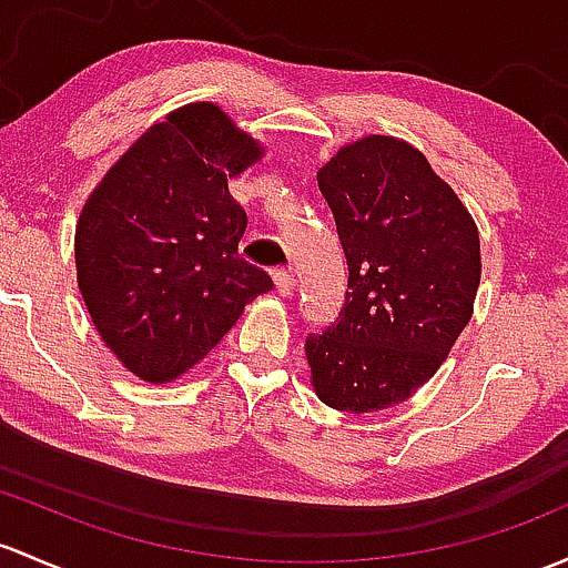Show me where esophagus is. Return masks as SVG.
Returning a JSON list of instances; mask_svg holds the SVG:
<instances>
[{
	"label": "esophagus",
	"instance_id": "1",
	"mask_svg": "<svg viewBox=\"0 0 568 568\" xmlns=\"http://www.w3.org/2000/svg\"><path fill=\"white\" fill-rule=\"evenodd\" d=\"M274 277V288H277L280 296H288L294 291V274L285 272V268H274L272 272Z\"/></svg>",
	"mask_w": 568,
	"mask_h": 568
}]
</instances>
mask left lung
Returning a JSON list of instances; mask_svg holds the SVG:
<instances>
[{
  "mask_svg": "<svg viewBox=\"0 0 568 568\" xmlns=\"http://www.w3.org/2000/svg\"><path fill=\"white\" fill-rule=\"evenodd\" d=\"M348 261L337 321L307 334L315 394L369 414L403 403L449 356L474 313L479 231L410 143L367 135L318 171Z\"/></svg>",
  "mask_w": 568,
  "mask_h": 568,
  "instance_id": "obj_1",
  "label": "left lung"
}]
</instances>
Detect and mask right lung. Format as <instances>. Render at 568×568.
I'll return each instance as SVG.
<instances>
[{
	"label": "right lung",
	"mask_w": 568,
	"mask_h": 568,
	"mask_svg": "<svg viewBox=\"0 0 568 568\" xmlns=\"http://www.w3.org/2000/svg\"><path fill=\"white\" fill-rule=\"evenodd\" d=\"M264 146L220 105L190 103L152 124L92 190L75 225V272L111 354L149 384L199 364L244 304L272 291L239 258L247 214L229 179Z\"/></svg>",
	"instance_id": "1"
}]
</instances>
